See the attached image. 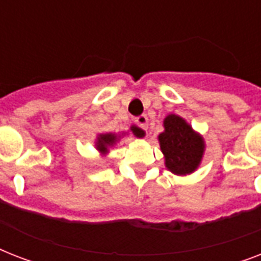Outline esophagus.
<instances>
[{"mask_svg": "<svg viewBox=\"0 0 261 261\" xmlns=\"http://www.w3.org/2000/svg\"><path fill=\"white\" fill-rule=\"evenodd\" d=\"M135 123H137L141 128L146 130L147 126H149V124H147V123H149V119H147L146 115H139V116L135 118Z\"/></svg>", "mask_w": 261, "mask_h": 261, "instance_id": "obj_1", "label": "esophagus"}]
</instances>
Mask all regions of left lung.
<instances>
[{
  "instance_id": "8db88e82",
  "label": "left lung",
  "mask_w": 261,
  "mask_h": 261,
  "mask_svg": "<svg viewBox=\"0 0 261 261\" xmlns=\"http://www.w3.org/2000/svg\"><path fill=\"white\" fill-rule=\"evenodd\" d=\"M165 131L159 137L160 146L165 155V165L174 174L194 172L202 160L204 143L177 115H169L164 120Z\"/></svg>"
}]
</instances>
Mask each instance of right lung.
Segmentation results:
<instances>
[{"label": "right lung", "mask_w": 261, "mask_h": 261, "mask_svg": "<svg viewBox=\"0 0 261 261\" xmlns=\"http://www.w3.org/2000/svg\"><path fill=\"white\" fill-rule=\"evenodd\" d=\"M131 131H133V134L137 135V137H143V135H145V133H143L141 128H138V127H135V126L131 127ZM116 141H118V137L114 134L100 135V138H98V142H97L98 150L101 151V153H107V150H108L107 147L112 146Z\"/></svg>", "instance_id": "add662e5"}]
</instances>
